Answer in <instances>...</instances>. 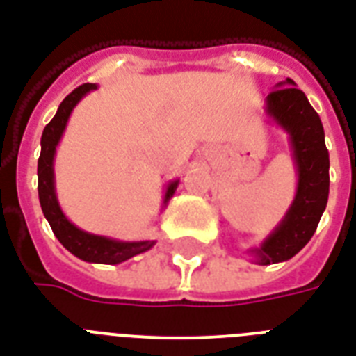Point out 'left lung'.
Returning a JSON list of instances; mask_svg holds the SVG:
<instances>
[{"instance_id":"8db88e82","label":"left lung","mask_w":356,"mask_h":356,"mask_svg":"<svg viewBox=\"0 0 356 356\" xmlns=\"http://www.w3.org/2000/svg\"><path fill=\"white\" fill-rule=\"evenodd\" d=\"M266 116L289 135L296 168V193L289 210L259 248L248 253L257 264L289 261L314 236L328 200V149L319 114L291 79L266 95Z\"/></svg>"}]
</instances>
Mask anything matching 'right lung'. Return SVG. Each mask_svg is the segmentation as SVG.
I'll list each match as a JSON object with an SVG mask.
<instances>
[{
    "label": "right lung",
    "mask_w": 356,
    "mask_h": 356,
    "mask_svg": "<svg viewBox=\"0 0 356 356\" xmlns=\"http://www.w3.org/2000/svg\"><path fill=\"white\" fill-rule=\"evenodd\" d=\"M93 90H97V84H82L76 90L69 93L61 105L58 106L56 116L50 120V124L44 127L41 137V157L37 161V176H39V202H41L42 213L52 227L56 238L61 245L73 253L74 257L82 259L86 263L99 264H120L127 259L135 257L138 253L154 248L156 240H135V242H124V240L108 238L101 234H92L79 229L71 223L60 207V200L56 195V178H54V157L56 148L60 144L63 131L67 127L69 116L73 108L80 103V99L88 95ZM180 180L168 181L163 197V208L167 207L168 200L172 199Z\"/></svg>",
    "instance_id": "add662e5"
}]
</instances>
